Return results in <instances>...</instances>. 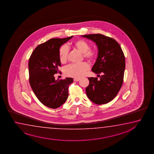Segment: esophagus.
<instances>
[{
    "mask_svg": "<svg viewBox=\"0 0 154 154\" xmlns=\"http://www.w3.org/2000/svg\"><path fill=\"white\" fill-rule=\"evenodd\" d=\"M80 80V79L75 78L74 79V81H79Z\"/></svg>",
    "mask_w": 154,
    "mask_h": 154,
    "instance_id": "obj_1",
    "label": "esophagus"
}]
</instances>
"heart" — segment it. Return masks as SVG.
<instances>
[{
    "mask_svg": "<svg viewBox=\"0 0 154 154\" xmlns=\"http://www.w3.org/2000/svg\"><path fill=\"white\" fill-rule=\"evenodd\" d=\"M72 46L83 54L85 59L93 60L96 57L95 51L90 50V45L83 39H78L73 42ZM69 49L67 45H62L59 51V58L62 63H65L68 58ZM89 65L86 62L79 64H72L65 68L64 73L66 75L75 78H80L89 69Z\"/></svg>",
    "mask_w": 154,
    "mask_h": 154,
    "instance_id": "obj_1",
    "label": "heart"
}]
</instances>
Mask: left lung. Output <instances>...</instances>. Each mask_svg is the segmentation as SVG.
<instances>
[{
	"mask_svg": "<svg viewBox=\"0 0 154 154\" xmlns=\"http://www.w3.org/2000/svg\"><path fill=\"white\" fill-rule=\"evenodd\" d=\"M81 36L94 42L98 56L92 71L101 74L97 78H88L86 88L88 98L94 103L101 105L112 100L120 90L123 82L125 60L120 45L116 40L102 34H91Z\"/></svg>",
	"mask_w": 154,
	"mask_h": 154,
	"instance_id": "obj_1",
	"label": "left lung"
}]
</instances>
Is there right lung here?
<instances>
[{"label": "right lung", "instance_id": "1", "mask_svg": "<svg viewBox=\"0 0 154 154\" xmlns=\"http://www.w3.org/2000/svg\"><path fill=\"white\" fill-rule=\"evenodd\" d=\"M73 36L64 38H51L37 47L29 59V82L37 98L44 105L57 109L67 100L69 85L73 79L56 80L54 75L61 66L59 51Z\"/></svg>", "mask_w": 154, "mask_h": 154}]
</instances>
